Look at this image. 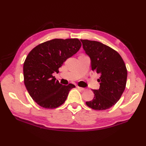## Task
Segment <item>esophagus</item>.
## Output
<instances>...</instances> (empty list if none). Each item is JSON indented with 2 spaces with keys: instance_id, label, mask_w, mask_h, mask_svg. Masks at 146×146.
Masks as SVG:
<instances>
[{
  "instance_id": "1",
  "label": "esophagus",
  "mask_w": 146,
  "mask_h": 146,
  "mask_svg": "<svg viewBox=\"0 0 146 146\" xmlns=\"http://www.w3.org/2000/svg\"><path fill=\"white\" fill-rule=\"evenodd\" d=\"M77 88H78V89H80V90H82V91H85V88H82V87H80V86H77Z\"/></svg>"
}]
</instances>
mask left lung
Masks as SVG:
<instances>
[{"label": "left lung", "mask_w": 146, "mask_h": 146, "mask_svg": "<svg viewBox=\"0 0 146 146\" xmlns=\"http://www.w3.org/2000/svg\"><path fill=\"white\" fill-rule=\"evenodd\" d=\"M85 53L90 58L92 71L100 75V88L92 90L94 98L86 102L96 110L111 107L119 100L125 88L127 70L122 57L112 48L103 43L80 39Z\"/></svg>", "instance_id": "left-lung-1"}]
</instances>
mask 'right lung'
<instances>
[{
  "instance_id": "add662e5",
  "label": "right lung",
  "mask_w": 146,
  "mask_h": 146,
  "mask_svg": "<svg viewBox=\"0 0 146 146\" xmlns=\"http://www.w3.org/2000/svg\"><path fill=\"white\" fill-rule=\"evenodd\" d=\"M82 46L78 39H54L33 48L23 65L24 82L29 94L39 106L45 108L60 107L75 86L63 85L52 73Z\"/></svg>"
}]
</instances>
